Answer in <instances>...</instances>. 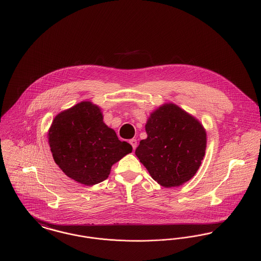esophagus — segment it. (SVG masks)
<instances>
[{"mask_svg": "<svg viewBox=\"0 0 261 261\" xmlns=\"http://www.w3.org/2000/svg\"><path fill=\"white\" fill-rule=\"evenodd\" d=\"M129 144L132 145L133 149H135L136 148H137V145H138V143H137V140H135V139H133V140H129Z\"/></svg>", "mask_w": 261, "mask_h": 261, "instance_id": "1", "label": "esophagus"}]
</instances>
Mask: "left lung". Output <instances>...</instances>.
<instances>
[{
    "label": "left lung",
    "mask_w": 261,
    "mask_h": 261,
    "mask_svg": "<svg viewBox=\"0 0 261 261\" xmlns=\"http://www.w3.org/2000/svg\"><path fill=\"white\" fill-rule=\"evenodd\" d=\"M147 139L136 155L161 186H182L201 166L207 145L203 124L174 103H165L149 114Z\"/></svg>",
    "instance_id": "8db88e82"
}]
</instances>
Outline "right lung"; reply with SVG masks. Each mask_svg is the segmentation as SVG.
Returning a JSON list of instances; mask_svg holds the SVG:
<instances>
[{"instance_id":"add662e5","label":"right lung","mask_w":261,"mask_h":261,"mask_svg":"<svg viewBox=\"0 0 261 261\" xmlns=\"http://www.w3.org/2000/svg\"><path fill=\"white\" fill-rule=\"evenodd\" d=\"M48 143L63 173L86 186L108 179L112 165L133 150L103 122L100 108L91 101L58 113L48 130Z\"/></svg>"}]
</instances>
